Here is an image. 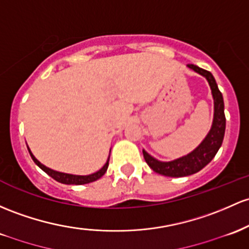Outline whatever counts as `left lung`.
<instances>
[{"mask_svg": "<svg viewBox=\"0 0 249 249\" xmlns=\"http://www.w3.org/2000/svg\"><path fill=\"white\" fill-rule=\"evenodd\" d=\"M187 66L194 72L204 76L208 81L210 89H212L213 99H214V118H213L212 127H210L206 138L201 142L200 145L195 150H193L190 154L183 156V157L170 160V162H162V160H156L151 155L147 154L145 150H143L144 160H145L147 165L155 173L168 177H184L198 173L215 157L218 149L222 145L223 137H225V104H223L222 93L218 89L215 78L212 73L203 70V68L191 64L187 65Z\"/></svg>", "mask_w": 249, "mask_h": 249, "instance_id": "8db88e82", "label": "left lung"}]
</instances>
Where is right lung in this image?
Wrapping results in <instances>:
<instances>
[{
	"label": "right lung",
	"instance_id": "obj_1",
	"mask_svg": "<svg viewBox=\"0 0 249 249\" xmlns=\"http://www.w3.org/2000/svg\"><path fill=\"white\" fill-rule=\"evenodd\" d=\"M27 147H28V146H27ZM28 151H29V154H31L32 160H34L35 164L39 166L40 169H42V170L45 171V173L47 175H49L52 178H54L55 181H58L60 183H64V184L81 185V184H87V183L97 181V179H99L100 177L104 176V174L106 173V170H107V168H108V160H110V157H108L107 162H106L105 164H104L103 168L100 169V170H98L97 173L81 176V175H72V174H66V173H60V171H55V170H53V169L47 168V166L43 165L42 163H40L39 160L35 158V156L32 154V151H31V149H29V147H28Z\"/></svg>",
	"mask_w": 249,
	"mask_h": 249
}]
</instances>
